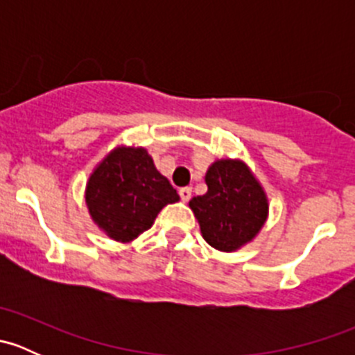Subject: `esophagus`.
<instances>
[{"label":"esophagus","mask_w":355,"mask_h":355,"mask_svg":"<svg viewBox=\"0 0 355 355\" xmlns=\"http://www.w3.org/2000/svg\"><path fill=\"white\" fill-rule=\"evenodd\" d=\"M178 194H180V198H182V200H184V202H187V200L191 199V196H192V189L191 187H182L180 191H178Z\"/></svg>","instance_id":"1"}]
</instances>
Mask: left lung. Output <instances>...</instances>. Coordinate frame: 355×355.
<instances>
[{"label": "left lung", "instance_id": "obj_1", "mask_svg": "<svg viewBox=\"0 0 355 355\" xmlns=\"http://www.w3.org/2000/svg\"><path fill=\"white\" fill-rule=\"evenodd\" d=\"M207 192L192 198L200 235L221 252H235L252 242L264 227L270 202L261 182L245 161L223 157L209 164L204 177Z\"/></svg>", "mask_w": 355, "mask_h": 355}]
</instances>
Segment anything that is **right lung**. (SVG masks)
Wrapping results in <instances>:
<instances>
[{"instance_id":"1","label":"right lung","mask_w":355,"mask_h":355,"mask_svg":"<svg viewBox=\"0 0 355 355\" xmlns=\"http://www.w3.org/2000/svg\"><path fill=\"white\" fill-rule=\"evenodd\" d=\"M92 221L113 241L127 244L153 227L159 211L180 200L142 146H116L85 184Z\"/></svg>"}]
</instances>
